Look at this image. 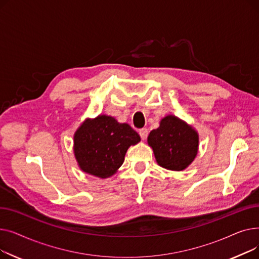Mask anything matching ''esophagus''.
<instances>
[{
	"label": "esophagus",
	"mask_w": 259,
	"mask_h": 259,
	"mask_svg": "<svg viewBox=\"0 0 259 259\" xmlns=\"http://www.w3.org/2000/svg\"><path fill=\"white\" fill-rule=\"evenodd\" d=\"M139 133H140L141 139H142L143 141H145V140L147 139V137H148V129L143 128V129H141V130L139 131Z\"/></svg>",
	"instance_id": "34e87169"
}]
</instances>
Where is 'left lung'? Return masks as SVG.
Segmentation results:
<instances>
[{"instance_id":"1","label":"left lung","mask_w":259,"mask_h":259,"mask_svg":"<svg viewBox=\"0 0 259 259\" xmlns=\"http://www.w3.org/2000/svg\"><path fill=\"white\" fill-rule=\"evenodd\" d=\"M157 164L170 171H183L192 164L198 153V132L180 117H162L159 127L148 135Z\"/></svg>"}]
</instances>
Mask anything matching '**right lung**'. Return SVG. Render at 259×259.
I'll return each instance as SVG.
<instances>
[{
	"label": "right lung",
	"mask_w": 259,
	"mask_h": 259,
	"mask_svg": "<svg viewBox=\"0 0 259 259\" xmlns=\"http://www.w3.org/2000/svg\"><path fill=\"white\" fill-rule=\"evenodd\" d=\"M140 142V135L128 124L100 114L86 118L76 129L73 153L81 171L104 180L117 172L128 148Z\"/></svg>",
	"instance_id": "right-lung-1"
}]
</instances>
